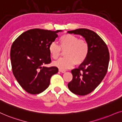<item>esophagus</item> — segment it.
<instances>
[{
    "label": "esophagus",
    "instance_id": "34e87169",
    "mask_svg": "<svg viewBox=\"0 0 122 122\" xmlns=\"http://www.w3.org/2000/svg\"><path fill=\"white\" fill-rule=\"evenodd\" d=\"M59 71L60 72H62V73H65L66 72V70H62V69H59Z\"/></svg>",
    "mask_w": 122,
    "mask_h": 122
}]
</instances>
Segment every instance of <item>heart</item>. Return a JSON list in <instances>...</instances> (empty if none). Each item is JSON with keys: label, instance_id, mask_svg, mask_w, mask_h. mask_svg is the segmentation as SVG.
I'll use <instances>...</instances> for the list:
<instances>
[{"label": "heart", "instance_id": "1", "mask_svg": "<svg viewBox=\"0 0 122 122\" xmlns=\"http://www.w3.org/2000/svg\"><path fill=\"white\" fill-rule=\"evenodd\" d=\"M61 49L65 50V57L60 58L53 63L60 69H68L75 64L79 65L84 62L89 53V45L84 40L79 39L75 36L66 34L60 37L59 45L52 42L48 46V51L53 59H57L61 53Z\"/></svg>", "mask_w": 122, "mask_h": 122}]
</instances>
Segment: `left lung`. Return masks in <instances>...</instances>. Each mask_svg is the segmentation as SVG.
<instances>
[{
	"mask_svg": "<svg viewBox=\"0 0 122 122\" xmlns=\"http://www.w3.org/2000/svg\"><path fill=\"white\" fill-rule=\"evenodd\" d=\"M67 33L81 36L88 43V55L79 67L71 70L72 80L67 85L75 94L87 95L99 85L107 74L109 62L108 47L99 36L90 30L80 28Z\"/></svg>",
	"mask_w": 122,
	"mask_h": 122,
	"instance_id": "8db88e82",
	"label": "left lung"
}]
</instances>
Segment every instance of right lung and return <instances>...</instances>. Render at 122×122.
Returning <instances> with one entry per match:
<instances>
[{
    "label": "right lung",
    "instance_id": "1",
    "mask_svg": "<svg viewBox=\"0 0 122 122\" xmlns=\"http://www.w3.org/2000/svg\"><path fill=\"white\" fill-rule=\"evenodd\" d=\"M56 31L32 29L19 36L12 45L10 60L14 77L28 93L37 94L49 86L51 76L58 72L57 67H46L51 62L50 43L58 37Z\"/></svg>",
    "mask_w": 122,
    "mask_h": 122
}]
</instances>
